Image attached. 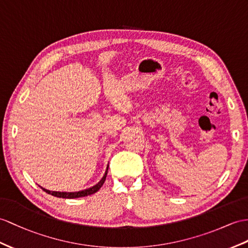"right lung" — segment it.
I'll use <instances>...</instances> for the list:
<instances>
[{
    "instance_id": "add662e5",
    "label": "right lung",
    "mask_w": 248,
    "mask_h": 248,
    "mask_svg": "<svg viewBox=\"0 0 248 248\" xmlns=\"http://www.w3.org/2000/svg\"><path fill=\"white\" fill-rule=\"evenodd\" d=\"M107 171H108V167H107V170H106V172H105V174H104V177L102 178V180L100 181V182H99L98 184H96V185H94V186H93V187H90V188H88V189H84V190L77 191V192H60V191H50V190H47V189H45V188H42V189H43L44 191H46L47 194L52 195V196H54V197H58V198H64V199H75V198L86 197V196H89V195H93V194H94V192H96V191H98V190L101 188L102 185L104 184L105 180H106Z\"/></svg>"
}]
</instances>
